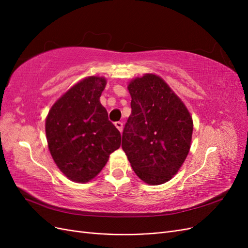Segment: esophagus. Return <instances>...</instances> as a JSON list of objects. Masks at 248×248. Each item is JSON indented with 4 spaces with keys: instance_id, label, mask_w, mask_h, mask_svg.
I'll list each match as a JSON object with an SVG mask.
<instances>
[{
    "instance_id": "esophagus-1",
    "label": "esophagus",
    "mask_w": 248,
    "mask_h": 248,
    "mask_svg": "<svg viewBox=\"0 0 248 248\" xmlns=\"http://www.w3.org/2000/svg\"><path fill=\"white\" fill-rule=\"evenodd\" d=\"M115 126L119 129L120 132H122V130H123V123H122V122H120V121L116 122V123H115Z\"/></svg>"
}]
</instances>
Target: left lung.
I'll return each mask as SVG.
<instances>
[{"label": "left lung", "mask_w": 248, "mask_h": 248, "mask_svg": "<svg viewBox=\"0 0 248 248\" xmlns=\"http://www.w3.org/2000/svg\"><path fill=\"white\" fill-rule=\"evenodd\" d=\"M131 115L122 133V149L134 172L150 185L168 182L188 155L192 118L161 78L147 73L128 85Z\"/></svg>", "instance_id": "left-lung-1"}]
</instances>
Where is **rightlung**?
I'll return each mask as SVG.
<instances>
[{"instance_id":"right-lung-1","label":"right lung","mask_w":248,"mask_h":248,"mask_svg":"<svg viewBox=\"0 0 248 248\" xmlns=\"http://www.w3.org/2000/svg\"><path fill=\"white\" fill-rule=\"evenodd\" d=\"M106 85L104 78H84L57 100L46 117L49 152L71 181L95 178L121 145V133L99 100Z\"/></svg>"}]
</instances>
